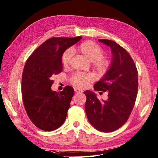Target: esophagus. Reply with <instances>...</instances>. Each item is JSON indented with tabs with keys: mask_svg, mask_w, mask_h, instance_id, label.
<instances>
[{
	"mask_svg": "<svg viewBox=\"0 0 158 158\" xmlns=\"http://www.w3.org/2000/svg\"><path fill=\"white\" fill-rule=\"evenodd\" d=\"M74 91H75L76 93H82V90L79 89H78V88H75V89H74Z\"/></svg>",
	"mask_w": 158,
	"mask_h": 158,
	"instance_id": "1",
	"label": "esophagus"
}]
</instances>
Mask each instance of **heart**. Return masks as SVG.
Masks as SVG:
<instances>
[{
	"label": "heart",
	"instance_id": "1",
	"mask_svg": "<svg viewBox=\"0 0 158 158\" xmlns=\"http://www.w3.org/2000/svg\"><path fill=\"white\" fill-rule=\"evenodd\" d=\"M78 50L85 56L89 61L93 62V67L101 73L106 72L110 66V62L103 58L104 52L98 45L92 41H86L80 44ZM73 55L72 48H68L63 52L61 56L62 64L67 67L71 64ZM93 80L92 75L88 73H76L71 78V82L78 88H85Z\"/></svg>",
	"mask_w": 158,
	"mask_h": 158
}]
</instances>
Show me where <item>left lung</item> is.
Returning <instances> with one entry per match:
<instances>
[{"instance_id":"left-lung-1","label":"left lung","mask_w":158,"mask_h":158,"mask_svg":"<svg viewBox=\"0 0 158 158\" xmlns=\"http://www.w3.org/2000/svg\"><path fill=\"white\" fill-rule=\"evenodd\" d=\"M98 40L111 48L112 60L106 74L94 84V89L107 91L108 99L99 101L92 91H85V111L93 127L110 132L124 125L131 114L137 95L138 72L131 56L123 47L113 40Z\"/></svg>"}]
</instances>
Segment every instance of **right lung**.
I'll return each mask as SVG.
<instances>
[{
	"label": "right lung",
	"mask_w": 158,
	"mask_h": 158,
	"mask_svg": "<svg viewBox=\"0 0 158 158\" xmlns=\"http://www.w3.org/2000/svg\"><path fill=\"white\" fill-rule=\"evenodd\" d=\"M82 38H49L27 59L22 78L23 103L30 120L43 131H54L65 120L74 90L67 86L59 93L52 91L51 77L62 72L63 52Z\"/></svg>",
	"instance_id": "1"
}]
</instances>
